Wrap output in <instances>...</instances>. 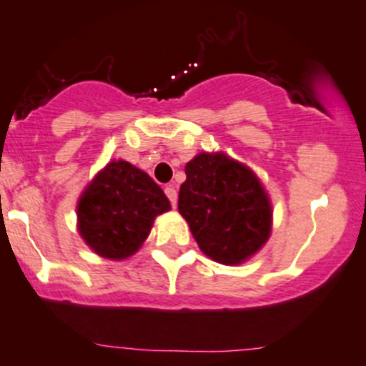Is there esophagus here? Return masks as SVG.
Masks as SVG:
<instances>
[{
  "label": "esophagus",
  "mask_w": 366,
  "mask_h": 366,
  "mask_svg": "<svg viewBox=\"0 0 366 366\" xmlns=\"http://www.w3.org/2000/svg\"><path fill=\"white\" fill-rule=\"evenodd\" d=\"M164 193H167L168 199H170V202H172V205L175 207L177 205V189H175V187L167 186V187H164Z\"/></svg>",
  "instance_id": "obj_1"
}]
</instances>
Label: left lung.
<instances>
[{
  "label": "left lung",
  "mask_w": 366,
  "mask_h": 366,
  "mask_svg": "<svg viewBox=\"0 0 366 366\" xmlns=\"http://www.w3.org/2000/svg\"><path fill=\"white\" fill-rule=\"evenodd\" d=\"M179 212L199 249L221 264L254 256L272 232V205L251 168L224 152H199L186 164Z\"/></svg>",
  "instance_id": "obj_1"
}]
</instances>
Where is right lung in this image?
I'll list each match as a JSON object with an SVG mask.
<instances>
[{"label": "right lung", "mask_w": 366, "mask_h": 366, "mask_svg": "<svg viewBox=\"0 0 366 366\" xmlns=\"http://www.w3.org/2000/svg\"><path fill=\"white\" fill-rule=\"evenodd\" d=\"M172 207L163 189L128 161H110L76 205L79 233L107 259H126L142 247L154 219Z\"/></svg>", "instance_id": "add662e5"}]
</instances>
